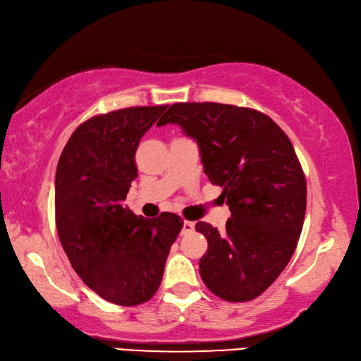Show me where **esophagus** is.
<instances>
[{"instance_id": "34e87169", "label": "esophagus", "mask_w": 361, "mask_h": 361, "mask_svg": "<svg viewBox=\"0 0 361 361\" xmlns=\"http://www.w3.org/2000/svg\"><path fill=\"white\" fill-rule=\"evenodd\" d=\"M192 230H194V223H192V221H190V220L183 221V230H181L183 234H185V233H191Z\"/></svg>"}]
</instances>
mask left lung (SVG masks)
I'll return each instance as SVG.
<instances>
[{"mask_svg": "<svg viewBox=\"0 0 361 361\" xmlns=\"http://www.w3.org/2000/svg\"><path fill=\"white\" fill-rule=\"evenodd\" d=\"M167 123L197 141L231 212L223 233L196 223L209 243L202 281L223 300H252L281 274L304 226L307 181L293 142L265 114L219 102H175L157 122Z\"/></svg>", "mask_w": 361, "mask_h": 361, "instance_id": "obj_1", "label": "left lung"}]
</instances>
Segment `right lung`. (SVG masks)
Wrapping results in <instances>:
<instances>
[{"label":"right lung","mask_w":361,"mask_h":361,"mask_svg":"<svg viewBox=\"0 0 361 361\" xmlns=\"http://www.w3.org/2000/svg\"><path fill=\"white\" fill-rule=\"evenodd\" d=\"M167 106L99 114L78 125L56 170V228L73 270L112 304H145L157 293L181 216L135 215L123 201L138 176L142 135Z\"/></svg>","instance_id":"1"}]
</instances>
